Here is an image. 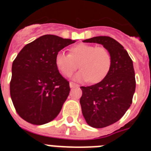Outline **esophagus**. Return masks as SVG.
<instances>
[{
    "label": "esophagus",
    "instance_id": "obj_1",
    "mask_svg": "<svg viewBox=\"0 0 151 151\" xmlns=\"http://www.w3.org/2000/svg\"><path fill=\"white\" fill-rule=\"evenodd\" d=\"M78 85L76 84V83H73V82H70V88H74V87H78Z\"/></svg>",
    "mask_w": 151,
    "mask_h": 151
}]
</instances>
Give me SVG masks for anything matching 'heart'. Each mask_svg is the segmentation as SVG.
Instances as JSON below:
<instances>
[{"instance_id":"b5f03b06","label":"heart","mask_w":151,"mask_h":151,"mask_svg":"<svg viewBox=\"0 0 151 151\" xmlns=\"http://www.w3.org/2000/svg\"><path fill=\"white\" fill-rule=\"evenodd\" d=\"M55 65L61 74L70 77L77 68L81 70L74 76L76 81H90L98 83L108 74L112 58L107 49L94 45L80 43L70 48V55L58 52L55 55Z\"/></svg>"}]
</instances>
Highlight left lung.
Returning a JSON list of instances; mask_svg holds the SVG:
<instances>
[{
	"label": "left lung",
	"instance_id": "8db88e82",
	"mask_svg": "<svg viewBox=\"0 0 151 151\" xmlns=\"http://www.w3.org/2000/svg\"><path fill=\"white\" fill-rule=\"evenodd\" d=\"M83 42L102 45L112 58L104 79L81 87L80 103L86 123L93 128H105L119 121L132 105L136 86L133 61L124 47L109 36H96Z\"/></svg>",
	"mask_w": 151,
	"mask_h": 151
}]
</instances>
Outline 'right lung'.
<instances>
[{"label":"right lung","mask_w":151,"mask_h":151,"mask_svg":"<svg viewBox=\"0 0 151 151\" xmlns=\"http://www.w3.org/2000/svg\"><path fill=\"white\" fill-rule=\"evenodd\" d=\"M75 40L44 35L26 45L12 65L10 96L25 121L44 124L57 117L70 93L69 82L60 74L55 55Z\"/></svg>","instance_id":"add662e5"}]
</instances>
